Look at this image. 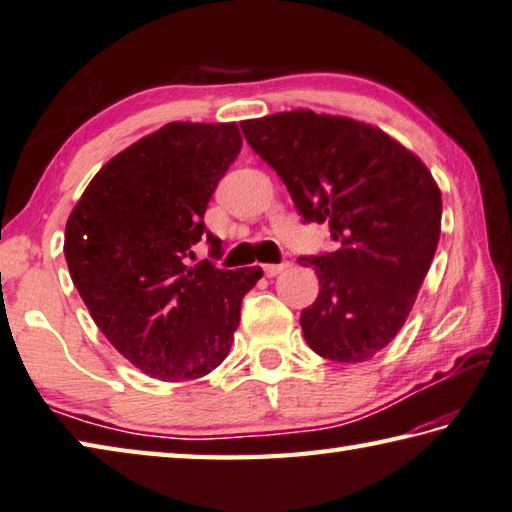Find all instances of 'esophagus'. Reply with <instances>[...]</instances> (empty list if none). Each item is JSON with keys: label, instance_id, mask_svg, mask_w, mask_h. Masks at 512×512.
I'll return each instance as SVG.
<instances>
[{"label": "esophagus", "instance_id": "1", "mask_svg": "<svg viewBox=\"0 0 512 512\" xmlns=\"http://www.w3.org/2000/svg\"><path fill=\"white\" fill-rule=\"evenodd\" d=\"M286 268H290L288 262H284V264H264V273H266L268 277H275V275H279V273H284Z\"/></svg>", "mask_w": 512, "mask_h": 512}]
</instances>
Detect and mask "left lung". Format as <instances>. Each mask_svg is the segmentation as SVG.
I'll list each match as a JSON object with an SVG mask.
<instances>
[{
	"label": "left lung",
	"instance_id": "1",
	"mask_svg": "<svg viewBox=\"0 0 512 512\" xmlns=\"http://www.w3.org/2000/svg\"><path fill=\"white\" fill-rule=\"evenodd\" d=\"M242 130L306 222H328L339 242L299 259L319 279L299 317L306 344L330 362H366L406 324L435 257L437 182L413 150L350 117L299 108L246 119Z\"/></svg>",
	"mask_w": 512,
	"mask_h": 512
}]
</instances>
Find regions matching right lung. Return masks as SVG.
Wrapping results in <instances>:
<instances>
[{"label": "right lung", "instance_id": "obj_1", "mask_svg": "<svg viewBox=\"0 0 512 512\" xmlns=\"http://www.w3.org/2000/svg\"><path fill=\"white\" fill-rule=\"evenodd\" d=\"M242 150L235 122H170L99 168L70 210L64 255L104 337L142 373L188 382L224 362L262 268L188 266L204 213Z\"/></svg>", "mask_w": 512, "mask_h": 512}]
</instances>
